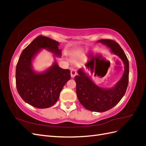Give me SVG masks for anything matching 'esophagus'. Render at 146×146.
<instances>
[{
	"mask_svg": "<svg viewBox=\"0 0 146 146\" xmlns=\"http://www.w3.org/2000/svg\"><path fill=\"white\" fill-rule=\"evenodd\" d=\"M77 75V70L72 69L71 70H70V76H71L72 78H74L75 76Z\"/></svg>",
	"mask_w": 146,
	"mask_h": 146,
	"instance_id": "34e87169",
	"label": "esophagus"
}]
</instances>
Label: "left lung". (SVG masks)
Returning a JSON list of instances; mask_svg holds the SVG:
<instances>
[{"label":"left lung","mask_w":146,"mask_h":146,"mask_svg":"<svg viewBox=\"0 0 146 146\" xmlns=\"http://www.w3.org/2000/svg\"><path fill=\"white\" fill-rule=\"evenodd\" d=\"M98 42L108 46L113 54L122 60L125 66L122 77L115 86L110 89L96 85L82 69L78 70V75L74 79L77 98L80 104L90 111L104 112L116 106L124 96L129 83V63L124 52L117 42L108 39H100Z\"/></svg>","instance_id":"obj_1"}]
</instances>
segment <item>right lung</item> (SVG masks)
<instances>
[{"mask_svg":"<svg viewBox=\"0 0 146 146\" xmlns=\"http://www.w3.org/2000/svg\"><path fill=\"white\" fill-rule=\"evenodd\" d=\"M59 43L41 35L37 36L22 52L16 69V85L17 92L26 103L38 108H47L58 100L60 92L70 79L69 69H63L56 62L46 71L35 72L32 68L34 56L41 48L58 56Z\"/></svg>","mask_w":146,"mask_h":146,"instance_id":"right-lung-1","label":"right lung"}]
</instances>
